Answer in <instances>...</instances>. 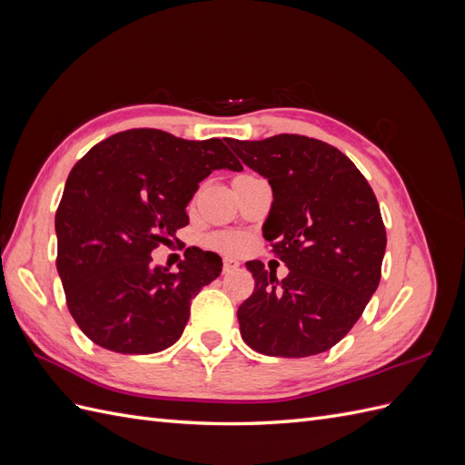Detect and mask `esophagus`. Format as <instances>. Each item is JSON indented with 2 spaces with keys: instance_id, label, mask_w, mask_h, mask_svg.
I'll list each match as a JSON object with an SVG mask.
<instances>
[{
  "instance_id": "34e87169",
  "label": "esophagus",
  "mask_w": 465,
  "mask_h": 465,
  "mask_svg": "<svg viewBox=\"0 0 465 465\" xmlns=\"http://www.w3.org/2000/svg\"><path fill=\"white\" fill-rule=\"evenodd\" d=\"M238 265H241V263H238V260H234V258H223V270L224 272H232V270H236Z\"/></svg>"
}]
</instances>
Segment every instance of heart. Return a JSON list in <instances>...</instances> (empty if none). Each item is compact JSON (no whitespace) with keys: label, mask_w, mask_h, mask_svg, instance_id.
Listing matches in <instances>:
<instances>
[{"label":"heart","mask_w":465,"mask_h":465,"mask_svg":"<svg viewBox=\"0 0 465 465\" xmlns=\"http://www.w3.org/2000/svg\"><path fill=\"white\" fill-rule=\"evenodd\" d=\"M209 244L215 246V248H221V250H234L241 246V241L234 236H229V234H219V236H213L209 238Z\"/></svg>","instance_id":"1"}]
</instances>
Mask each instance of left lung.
<instances>
[{"instance_id": "obj_1", "label": "left lung", "mask_w": 465, "mask_h": 465, "mask_svg": "<svg viewBox=\"0 0 465 465\" xmlns=\"http://www.w3.org/2000/svg\"><path fill=\"white\" fill-rule=\"evenodd\" d=\"M224 142L267 178L273 203L263 238L285 279L246 263L254 292L238 306L242 340L272 357H311L340 343L380 283L386 229L376 195L349 157L318 139L281 134Z\"/></svg>"}]
</instances>
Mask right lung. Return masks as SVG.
<instances>
[{
	"label": "right lung",
	"mask_w": 465,
	"mask_h": 465,
	"mask_svg": "<svg viewBox=\"0 0 465 465\" xmlns=\"http://www.w3.org/2000/svg\"><path fill=\"white\" fill-rule=\"evenodd\" d=\"M219 168L242 171L221 139L161 130L120 132L72 168L55 213V267L69 312L93 343L149 355L180 340L192 299L223 262L193 246L171 273L151 263V252L186 227V205Z\"/></svg>",
	"instance_id": "right-lung-1"
}]
</instances>
